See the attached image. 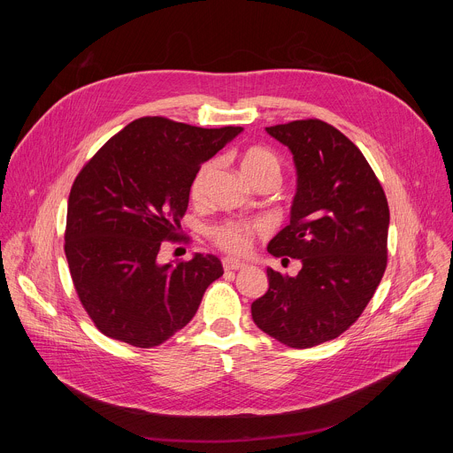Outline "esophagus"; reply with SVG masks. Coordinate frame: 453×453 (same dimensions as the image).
Returning a JSON list of instances; mask_svg holds the SVG:
<instances>
[{"label":"esophagus","instance_id":"obj_1","mask_svg":"<svg viewBox=\"0 0 453 453\" xmlns=\"http://www.w3.org/2000/svg\"><path fill=\"white\" fill-rule=\"evenodd\" d=\"M222 265L226 271H240V269H245L247 265L240 260H233V257H224L222 260Z\"/></svg>","mask_w":453,"mask_h":453}]
</instances>
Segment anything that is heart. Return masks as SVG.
<instances>
[{
    "label": "heart",
    "instance_id": "1",
    "mask_svg": "<svg viewBox=\"0 0 453 453\" xmlns=\"http://www.w3.org/2000/svg\"><path fill=\"white\" fill-rule=\"evenodd\" d=\"M283 159L269 147H249L240 156V170L252 186L274 184L278 186L283 175ZM219 168L217 159L203 163L189 182V197L196 203H203L208 196L210 180ZM265 233L262 222L252 220H224L210 227V238L213 243L229 254H247L252 247V240Z\"/></svg>",
    "mask_w": 453,
    "mask_h": 453
}]
</instances>
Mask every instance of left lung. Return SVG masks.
Returning a JSON list of instances; mask_svg holds the SVG:
<instances>
[{"instance_id":"1","label":"left lung","mask_w":453,"mask_h":453,"mask_svg":"<svg viewBox=\"0 0 453 453\" xmlns=\"http://www.w3.org/2000/svg\"><path fill=\"white\" fill-rule=\"evenodd\" d=\"M267 133L297 168L290 224L267 249L303 267L296 278L267 269L269 290L250 313L262 332L304 349L344 334L374 296L387 267L389 204L364 154L334 125L306 118Z\"/></svg>"}]
</instances>
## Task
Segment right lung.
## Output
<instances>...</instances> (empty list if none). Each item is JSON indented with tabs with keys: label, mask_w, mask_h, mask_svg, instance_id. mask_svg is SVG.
<instances>
[{
	"label": "right lung",
	"mask_w": 453,
	"mask_h": 453,
	"mask_svg": "<svg viewBox=\"0 0 453 453\" xmlns=\"http://www.w3.org/2000/svg\"><path fill=\"white\" fill-rule=\"evenodd\" d=\"M242 127L203 128L143 116L114 134L79 172L68 199L64 252L95 326L136 348H154L196 315L224 274L217 256L157 264L163 242L180 238L197 168Z\"/></svg>",
	"instance_id": "obj_1"
}]
</instances>
